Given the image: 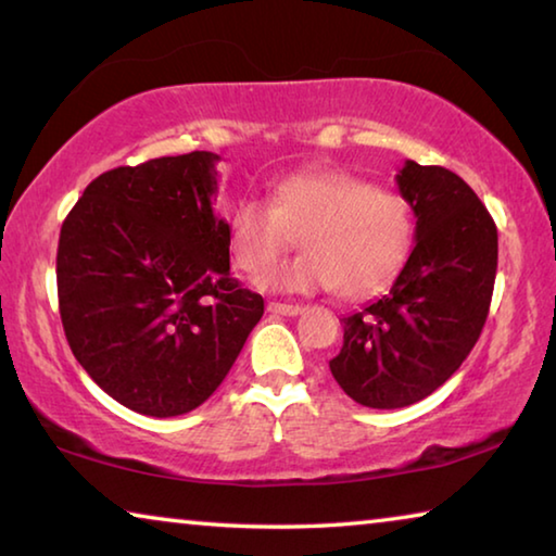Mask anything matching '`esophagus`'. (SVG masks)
<instances>
[{
    "label": "esophagus",
    "mask_w": 556,
    "mask_h": 556,
    "mask_svg": "<svg viewBox=\"0 0 556 556\" xmlns=\"http://www.w3.org/2000/svg\"><path fill=\"white\" fill-rule=\"evenodd\" d=\"M267 312L281 314V316H299L301 312H304V308H301L299 304H281V301H269Z\"/></svg>",
    "instance_id": "34e87169"
}]
</instances>
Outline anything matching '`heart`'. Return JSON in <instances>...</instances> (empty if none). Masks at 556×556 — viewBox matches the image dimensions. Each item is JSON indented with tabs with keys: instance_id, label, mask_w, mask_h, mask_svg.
<instances>
[{
	"instance_id": "b5f03b06",
	"label": "heart",
	"mask_w": 556,
	"mask_h": 556,
	"mask_svg": "<svg viewBox=\"0 0 556 556\" xmlns=\"http://www.w3.org/2000/svg\"><path fill=\"white\" fill-rule=\"evenodd\" d=\"M294 260L267 269L257 285L285 294H316L336 287L363 299L397 275L409 255V203L390 188L345 172H296L281 178L271 201L242 199L228 218L232 265L257 275L296 242Z\"/></svg>"
}]
</instances>
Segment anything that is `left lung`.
Masks as SVG:
<instances>
[{"label":"left lung","mask_w":556,"mask_h":556,"mask_svg":"<svg viewBox=\"0 0 556 556\" xmlns=\"http://www.w3.org/2000/svg\"><path fill=\"white\" fill-rule=\"evenodd\" d=\"M402 199L417 230L390 294L343 318L328 368L363 407H407L441 388L481 336L497 269V228L464 178L404 162Z\"/></svg>","instance_id":"8db88e82"}]
</instances>
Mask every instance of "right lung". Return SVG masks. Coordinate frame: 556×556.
I'll use <instances>...</instances> for the list:
<instances>
[{"label":"right lung","mask_w":556,"mask_h":556,"mask_svg":"<svg viewBox=\"0 0 556 556\" xmlns=\"http://www.w3.org/2000/svg\"><path fill=\"white\" fill-rule=\"evenodd\" d=\"M218 162L191 152L112 168L61 228L55 279L75 361L147 417L208 400L265 314L230 275L228 223L211 205Z\"/></svg>","instance_id":"add662e5"}]
</instances>
